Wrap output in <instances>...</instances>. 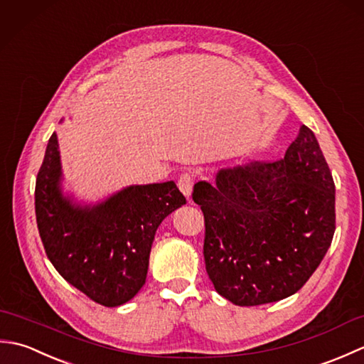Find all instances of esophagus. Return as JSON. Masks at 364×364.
I'll return each instance as SVG.
<instances>
[{
	"label": "esophagus",
	"mask_w": 364,
	"mask_h": 364,
	"mask_svg": "<svg viewBox=\"0 0 364 364\" xmlns=\"http://www.w3.org/2000/svg\"><path fill=\"white\" fill-rule=\"evenodd\" d=\"M178 188L183 192L184 196L188 198H191L192 196V188H194V175L191 173H183L180 176V180H178Z\"/></svg>",
	"instance_id": "esophagus-1"
}]
</instances>
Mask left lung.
Returning <instances> with one entry per match:
<instances>
[{
    "instance_id": "left-lung-1",
    "label": "left lung",
    "mask_w": 364,
    "mask_h": 364,
    "mask_svg": "<svg viewBox=\"0 0 364 364\" xmlns=\"http://www.w3.org/2000/svg\"><path fill=\"white\" fill-rule=\"evenodd\" d=\"M192 198L205 215V264L239 306L296 294L335 235V183L313 131L301 125L284 158L220 168Z\"/></svg>"
}]
</instances>
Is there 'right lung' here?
Listing matches in <instances>:
<instances>
[{
	"mask_svg": "<svg viewBox=\"0 0 364 364\" xmlns=\"http://www.w3.org/2000/svg\"><path fill=\"white\" fill-rule=\"evenodd\" d=\"M63 180L53 133L36 181V218L46 257L97 304H127L145 284L158 227L186 198L175 181H166L131 184L97 203H84L64 192Z\"/></svg>",
	"mask_w": 364,
	"mask_h": 364,
	"instance_id": "1",
	"label": "right lung"
}]
</instances>
